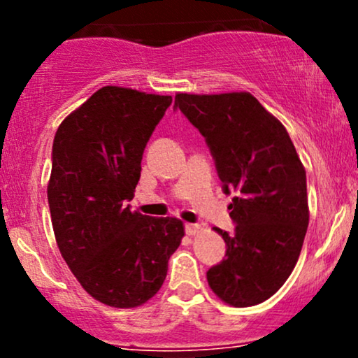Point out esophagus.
I'll return each mask as SVG.
<instances>
[{
	"mask_svg": "<svg viewBox=\"0 0 358 358\" xmlns=\"http://www.w3.org/2000/svg\"><path fill=\"white\" fill-rule=\"evenodd\" d=\"M200 225L199 224H185V232H187V236H196V234L200 232Z\"/></svg>",
	"mask_w": 358,
	"mask_h": 358,
	"instance_id": "1",
	"label": "esophagus"
}]
</instances>
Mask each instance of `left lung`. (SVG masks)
Instances as JSON below:
<instances>
[{
  "label": "left lung",
  "mask_w": 358,
  "mask_h": 358,
  "mask_svg": "<svg viewBox=\"0 0 358 358\" xmlns=\"http://www.w3.org/2000/svg\"><path fill=\"white\" fill-rule=\"evenodd\" d=\"M205 138L225 193L234 234L215 231L225 257L208 286L236 308L273 296L296 266L308 220L306 171L286 127L249 92L176 94L175 108Z\"/></svg>",
  "instance_id": "left-lung-1"
}]
</instances>
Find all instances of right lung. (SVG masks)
<instances>
[{"instance_id":"add662e5","label":"right lung","mask_w":358,"mask_h":358,"mask_svg":"<svg viewBox=\"0 0 358 358\" xmlns=\"http://www.w3.org/2000/svg\"><path fill=\"white\" fill-rule=\"evenodd\" d=\"M171 96L106 85L62 121L52 148L48 207L57 245L97 301L134 308L153 298L183 222L131 212L141 159Z\"/></svg>"}]
</instances>
